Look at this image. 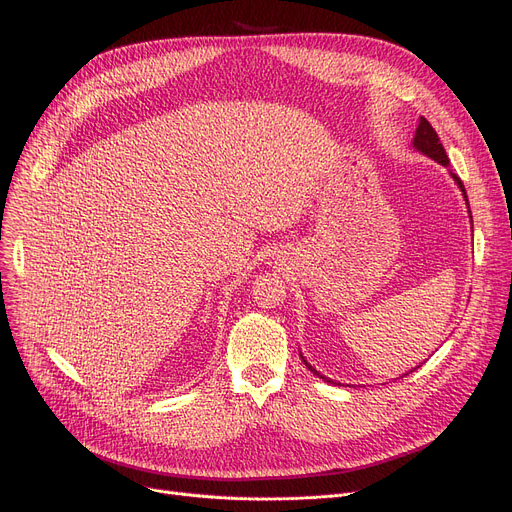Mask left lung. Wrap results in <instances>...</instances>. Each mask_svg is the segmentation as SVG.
Returning a JSON list of instances; mask_svg holds the SVG:
<instances>
[{
    "label": "left lung",
    "instance_id": "left-lung-1",
    "mask_svg": "<svg viewBox=\"0 0 512 512\" xmlns=\"http://www.w3.org/2000/svg\"><path fill=\"white\" fill-rule=\"evenodd\" d=\"M411 147L415 149V151H419L421 155H425V157H429V159H434V161H438L440 166H446L448 168V155H446V151H444V147H442V143H440V137H438V132L432 128V124H429L423 116L419 118V124H417V130H415V137H413V143H411ZM448 174L452 176V180L456 182V186L461 188V193H463V199H465V203H467V207H469V199H467V191H465V184L461 182V178L456 176L452 170H448ZM469 218H471V211H469ZM471 224H473V218H471ZM301 359H303V363L307 365V369L311 371V373H315L319 380H324V382H328V384H336L334 380H330V378H326V375H321L305 357H303V353H301ZM419 367V365H417ZM413 371V369H411ZM407 375V373H405ZM340 386V384H338Z\"/></svg>",
    "mask_w": 512,
    "mask_h": 512
}]
</instances>
